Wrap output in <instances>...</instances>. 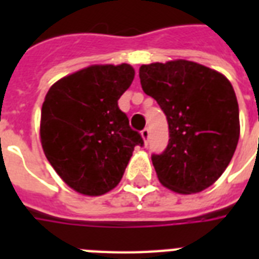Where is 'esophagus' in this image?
<instances>
[{"label":"esophagus","mask_w":259,"mask_h":259,"mask_svg":"<svg viewBox=\"0 0 259 259\" xmlns=\"http://www.w3.org/2000/svg\"><path fill=\"white\" fill-rule=\"evenodd\" d=\"M149 134H150V132H149V129H148V127H146V129H144L141 132V136H142V138H144V141H145V145H148V140H149Z\"/></svg>","instance_id":"esophagus-1"}]
</instances>
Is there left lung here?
I'll use <instances>...</instances> for the list:
<instances>
[{
	"label": "left lung",
	"mask_w": 259,
	"mask_h": 259,
	"mask_svg": "<svg viewBox=\"0 0 259 259\" xmlns=\"http://www.w3.org/2000/svg\"><path fill=\"white\" fill-rule=\"evenodd\" d=\"M140 79L169 127L165 150L152 154L160 183L184 195L208 188L225 172L239 140V107L229 79L181 59L144 64Z\"/></svg>",
	"instance_id": "8db88e82"
}]
</instances>
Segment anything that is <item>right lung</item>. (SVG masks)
I'll use <instances>...</instances> for the list:
<instances>
[{"instance_id": "obj_1", "label": "right lung", "mask_w": 259, "mask_h": 259, "mask_svg": "<svg viewBox=\"0 0 259 259\" xmlns=\"http://www.w3.org/2000/svg\"><path fill=\"white\" fill-rule=\"evenodd\" d=\"M134 79L129 64L91 66L48 90L40 137L46 157L76 192L99 196L115 188L141 134L129 125L118 99Z\"/></svg>"}]
</instances>
